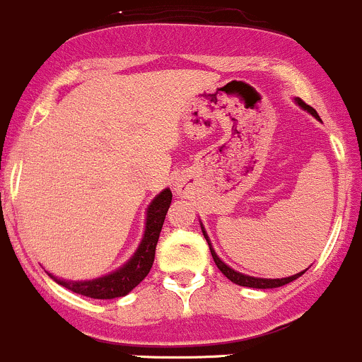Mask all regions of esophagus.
Here are the masks:
<instances>
[{"mask_svg":"<svg viewBox=\"0 0 362 362\" xmlns=\"http://www.w3.org/2000/svg\"><path fill=\"white\" fill-rule=\"evenodd\" d=\"M176 189H177V192H180V193H185V192H186V186L182 185V182H177Z\"/></svg>","mask_w":362,"mask_h":362,"instance_id":"1","label":"esophagus"}]
</instances>
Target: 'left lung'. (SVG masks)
Listing matches in <instances>:
<instances>
[{"instance_id": "8db88e82", "label": "left lung", "mask_w": 362, "mask_h": 362, "mask_svg": "<svg viewBox=\"0 0 362 362\" xmlns=\"http://www.w3.org/2000/svg\"><path fill=\"white\" fill-rule=\"evenodd\" d=\"M296 103H298V105L301 107V109L306 110V112H310L311 116H313V117H317V119H320V117H318V114H317V110H315L313 107L306 105V103H304L301 98H296ZM200 228H202V234H204V238H206L207 245H209L211 255H213V260H214V264H216V267H218V269H220L221 273H223L225 276H227L228 280L232 281V284H235V285H241V287H250V288H278V287H284V285L291 284V281L298 280V278L301 276V274L306 273V269H304V271H301V273H298V274H292V276H287V278H257V276H248V274H243V273H239V271H234V269H232L230 266H227V264H225L223 260H221L220 257L216 255V252H214L213 245H211V239H209V235H207L206 228H204L202 221H200Z\"/></svg>"}]
</instances>
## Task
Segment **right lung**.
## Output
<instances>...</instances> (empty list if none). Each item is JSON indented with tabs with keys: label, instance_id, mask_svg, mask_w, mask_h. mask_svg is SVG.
I'll return each instance as SVG.
<instances>
[{
	"label": "right lung",
	"instance_id": "add662e5",
	"mask_svg": "<svg viewBox=\"0 0 362 362\" xmlns=\"http://www.w3.org/2000/svg\"><path fill=\"white\" fill-rule=\"evenodd\" d=\"M170 202H173L170 188L162 189L151 200L148 211H146V228L144 234H142L141 245L135 250L134 255L112 273L103 274L100 278H93V280L81 281L63 280V278L54 276L52 273L47 274L61 287L91 299H114L130 294L151 271L153 262H155V250L156 245H158L160 232H162L163 220H165Z\"/></svg>",
	"mask_w": 362,
	"mask_h": 362
}]
</instances>
